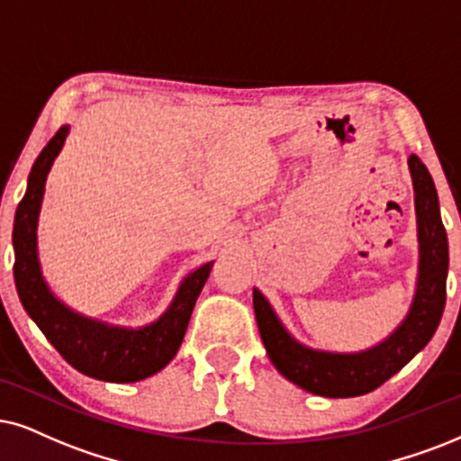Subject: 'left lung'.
Returning <instances> with one entry per match:
<instances>
[{"mask_svg":"<svg viewBox=\"0 0 461 461\" xmlns=\"http://www.w3.org/2000/svg\"><path fill=\"white\" fill-rule=\"evenodd\" d=\"M415 187L419 225V281L409 317L385 342L364 353H323L302 347L287 334L283 323L261 295L253 291L258 328L274 368L291 383L323 398H355L375 392L404 368L432 340L447 300L448 242L440 219L438 195L428 167L417 155L409 157Z\"/></svg>","mask_w":461,"mask_h":461,"instance_id":"1","label":"left lung"}]
</instances>
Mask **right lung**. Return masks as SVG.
<instances>
[{"instance_id": "obj_1", "label": "right lung", "mask_w": 461, "mask_h": 461, "mask_svg": "<svg viewBox=\"0 0 461 461\" xmlns=\"http://www.w3.org/2000/svg\"><path fill=\"white\" fill-rule=\"evenodd\" d=\"M68 127H61L49 140L29 174L27 191L14 214V283L21 304L42 330L46 340L59 351L72 368L86 376L110 383L142 381L176 355L187 331L195 300L212 270L211 264L197 267L180 285L172 306L159 321L140 330H121L91 321L63 306L46 287L38 264L36 227L44 195L46 174L59 155Z\"/></svg>"}]
</instances>
